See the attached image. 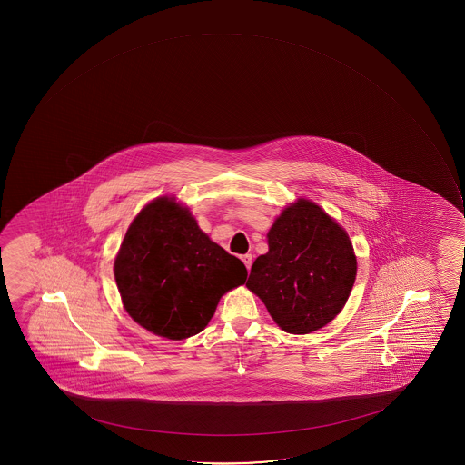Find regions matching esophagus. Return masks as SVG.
Wrapping results in <instances>:
<instances>
[{"label": "esophagus", "instance_id": "1", "mask_svg": "<svg viewBox=\"0 0 465 465\" xmlns=\"http://www.w3.org/2000/svg\"><path fill=\"white\" fill-rule=\"evenodd\" d=\"M241 259H242V262H243V263H245V267L248 268V270H250V268H252V254H243V256H242Z\"/></svg>", "mask_w": 465, "mask_h": 465}]
</instances>
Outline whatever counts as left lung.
<instances>
[{"label": "left lung", "mask_w": 465, "mask_h": 465, "mask_svg": "<svg viewBox=\"0 0 465 465\" xmlns=\"http://www.w3.org/2000/svg\"><path fill=\"white\" fill-rule=\"evenodd\" d=\"M357 274L346 231L318 204L299 200L268 232V252L252 263L246 287L289 333H310L341 312Z\"/></svg>", "instance_id": "obj_1"}]
</instances>
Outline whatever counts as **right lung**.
<instances>
[{
  "instance_id": "1",
  "label": "right lung",
  "mask_w": 465,
  "mask_h": 465,
  "mask_svg": "<svg viewBox=\"0 0 465 465\" xmlns=\"http://www.w3.org/2000/svg\"><path fill=\"white\" fill-rule=\"evenodd\" d=\"M124 307L169 340L203 331L228 290L246 281L243 262L213 243L171 198L147 204L130 224L114 262Z\"/></svg>"
}]
</instances>
